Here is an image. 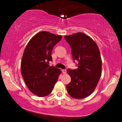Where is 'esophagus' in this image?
<instances>
[{
	"label": "esophagus",
	"mask_w": 122,
	"mask_h": 122,
	"mask_svg": "<svg viewBox=\"0 0 122 122\" xmlns=\"http://www.w3.org/2000/svg\"><path fill=\"white\" fill-rule=\"evenodd\" d=\"M61 71H62V73L63 74H65L66 73V71L65 69H62Z\"/></svg>",
	"instance_id": "obj_1"
}]
</instances>
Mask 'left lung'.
I'll return each instance as SVG.
<instances>
[{"mask_svg":"<svg viewBox=\"0 0 122 122\" xmlns=\"http://www.w3.org/2000/svg\"><path fill=\"white\" fill-rule=\"evenodd\" d=\"M76 69H68L71 81L66 85L68 93L75 99H84L95 90L102 75V59L99 47L91 38L82 33L67 36Z\"/></svg>","mask_w":122,"mask_h":122,"instance_id":"obj_1","label":"left lung"}]
</instances>
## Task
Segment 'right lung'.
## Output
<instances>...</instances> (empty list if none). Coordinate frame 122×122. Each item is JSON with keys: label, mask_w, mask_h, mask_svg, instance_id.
Wrapping results in <instances>:
<instances>
[{"label": "right lung", "mask_w": 122, "mask_h": 122, "mask_svg": "<svg viewBox=\"0 0 122 122\" xmlns=\"http://www.w3.org/2000/svg\"><path fill=\"white\" fill-rule=\"evenodd\" d=\"M61 36L47 31L37 33L27 43L21 61V73L29 90L39 97L52 91L61 71L53 66L51 54L53 47L59 42Z\"/></svg>", "instance_id": "1"}]
</instances>
